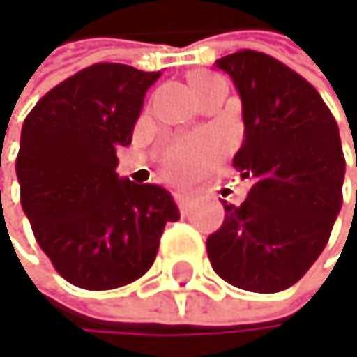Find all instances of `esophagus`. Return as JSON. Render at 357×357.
<instances>
[{
  "mask_svg": "<svg viewBox=\"0 0 357 357\" xmlns=\"http://www.w3.org/2000/svg\"><path fill=\"white\" fill-rule=\"evenodd\" d=\"M190 201H192V197H190L188 192H175V203H177V207H180V211H182V213H186V211H188Z\"/></svg>",
  "mask_w": 357,
  "mask_h": 357,
  "instance_id": "34e87169",
  "label": "esophagus"
}]
</instances>
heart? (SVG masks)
<instances>
[{
	"mask_svg": "<svg viewBox=\"0 0 357 357\" xmlns=\"http://www.w3.org/2000/svg\"><path fill=\"white\" fill-rule=\"evenodd\" d=\"M222 84V78H218L215 73L203 69L188 73V86L197 99H203ZM220 142L209 137H190L184 142H177L162 156V171L175 182H188L199 173H203L220 156Z\"/></svg>",
	"mask_w": 357,
	"mask_h": 357,
	"instance_id": "obj_1",
	"label": "heart"
}]
</instances>
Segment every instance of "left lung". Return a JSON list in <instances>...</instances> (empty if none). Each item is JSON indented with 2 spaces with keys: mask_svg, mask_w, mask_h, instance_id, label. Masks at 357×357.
<instances>
[{
  "mask_svg": "<svg viewBox=\"0 0 357 357\" xmlns=\"http://www.w3.org/2000/svg\"><path fill=\"white\" fill-rule=\"evenodd\" d=\"M215 67L241 97L245 131L233 165L252 188L241 205L222 203L224 222L207 237L209 262L235 288L282 292L317 260L341 211L339 126L305 78L264 52L241 50Z\"/></svg>",
  "mask_w": 357,
  "mask_h": 357,
  "instance_id": "obj_1",
  "label": "left lung"
}]
</instances>
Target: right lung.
<instances>
[{
    "label": "right lung",
    "mask_w": 357,
    "mask_h": 357,
    "mask_svg": "<svg viewBox=\"0 0 357 357\" xmlns=\"http://www.w3.org/2000/svg\"><path fill=\"white\" fill-rule=\"evenodd\" d=\"M160 71L97 63L44 95L22 122L16 177L20 205L54 268L84 290L139 279L154 262L171 192L116 173Z\"/></svg>",
    "instance_id": "obj_1"
}]
</instances>
